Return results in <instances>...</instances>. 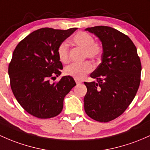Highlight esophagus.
Returning a JSON list of instances; mask_svg holds the SVG:
<instances>
[{"label":"esophagus","instance_id":"1","mask_svg":"<svg viewBox=\"0 0 150 150\" xmlns=\"http://www.w3.org/2000/svg\"><path fill=\"white\" fill-rule=\"evenodd\" d=\"M75 83H76L77 84H80V83H82V81H81V80H76V79H75Z\"/></svg>","mask_w":150,"mask_h":150}]
</instances>
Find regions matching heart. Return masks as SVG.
<instances>
[{
  "label": "heart",
  "mask_w": 150,
  "mask_h": 150,
  "mask_svg": "<svg viewBox=\"0 0 150 150\" xmlns=\"http://www.w3.org/2000/svg\"><path fill=\"white\" fill-rule=\"evenodd\" d=\"M74 45L84 50V56L90 59H98L101 56L103 47L98 42H95L93 36L87 32H79L72 38ZM68 45L66 42H62L57 47V55L62 62L68 61ZM93 65L91 62L86 61L83 63H73L65 67V75L76 80H83L85 75L92 71Z\"/></svg>",
  "instance_id": "1"
}]
</instances>
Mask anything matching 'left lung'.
Here are the masks:
<instances>
[{"label":"left lung","instance_id":"left-lung-1","mask_svg":"<svg viewBox=\"0 0 150 150\" xmlns=\"http://www.w3.org/2000/svg\"><path fill=\"white\" fill-rule=\"evenodd\" d=\"M102 42L101 63L90 74L97 82H85L86 114L95 120L107 122L125 111L140 83L141 62L135 45L128 36L108 26L87 28Z\"/></svg>","mask_w":150,"mask_h":150}]
</instances>
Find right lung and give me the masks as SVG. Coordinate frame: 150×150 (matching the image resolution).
Returning a JSON list of instances; mask_svg holds the SVG:
<instances>
[{"label": "right lung", "mask_w": 150, "mask_h": 150, "mask_svg": "<svg viewBox=\"0 0 150 150\" xmlns=\"http://www.w3.org/2000/svg\"><path fill=\"white\" fill-rule=\"evenodd\" d=\"M77 29L41 28L16 46L8 75L14 96L29 114L47 119L61 112L64 98L76 83L70 76H62L56 84L49 79L61 74L57 47Z\"/></svg>", "instance_id": "add662e5"}]
</instances>
